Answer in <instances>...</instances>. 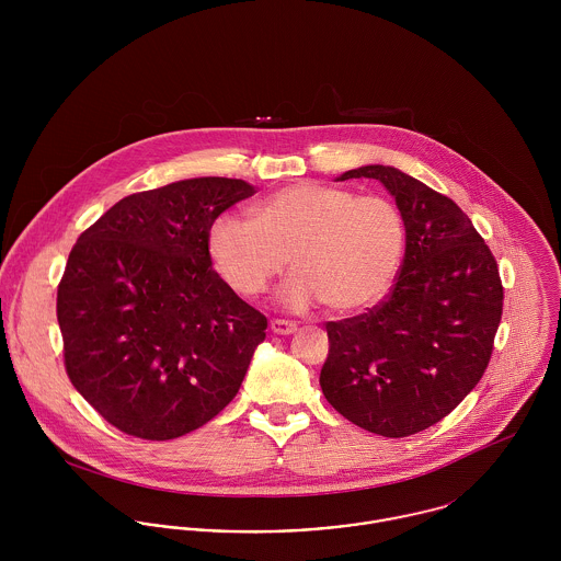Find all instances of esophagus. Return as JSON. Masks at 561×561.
Here are the masks:
<instances>
[{
    "label": "esophagus",
    "instance_id": "1",
    "mask_svg": "<svg viewBox=\"0 0 561 561\" xmlns=\"http://www.w3.org/2000/svg\"><path fill=\"white\" fill-rule=\"evenodd\" d=\"M270 328L274 334H294L298 330V325L294 321L287 320H272L270 321Z\"/></svg>",
    "mask_w": 561,
    "mask_h": 561
}]
</instances>
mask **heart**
<instances>
[{
	"mask_svg": "<svg viewBox=\"0 0 561 561\" xmlns=\"http://www.w3.org/2000/svg\"><path fill=\"white\" fill-rule=\"evenodd\" d=\"M405 245L398 205L385 196L318 181L283 187L254 207V218L222 214L209 231L211 256L245 298L263 294L287 267L296 272L280 302L305 311L325 302L358 313L391 289Z\"/></svg>",
	"mask_w": 561,
	"mask_h": 561,
	"instance_id": "1",
	"label": "heart"
}]
</instances>
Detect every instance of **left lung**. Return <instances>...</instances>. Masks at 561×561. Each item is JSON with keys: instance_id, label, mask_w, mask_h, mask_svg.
<instances>
[{"instance_id": "8db88e82", "label": "left lung", "mask_w": 561, "mask_h": 561, "mask_svg": "<svg viewBox=\"0 0 561 561\" xmlns=\"http://www.w3.org/2000/svg\"><path fill=\"white\" fill-rule=\"evenodd\" d=\"M378 179L398 203L405 254L389 296L328 321L320 385L354 425L403 438L445 419L480 382L503 316L496 259L449 198L391 165L339 176Z\"/></svg>"}]
</instances>
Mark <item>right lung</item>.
I'll list each match as a JSON object with an SVG mask.
<instances>
[{
	"mask_svg": "<svg viewBox=\"0 0 561 561\" xmlns=\"http://www.w3.org/2000/svg\"><path fill=\"white\" fill-rule=\"evenodd\" d=\"M241 179L136 192L73 245L58 285L65 369L110 425L170 440L240 391L267 320L211 267L216 218L250 198Z\"/></svg>",
	"mask_w": 561,
	"mask_h": 561,
	"instance_id": "1",
	"label": "right lung"
}]
</instances>
